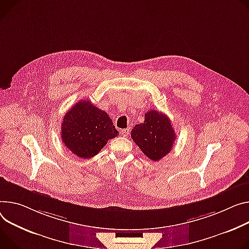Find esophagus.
I'll use <instances>...</instances> for the list:
<instances>
[{
  "mask_svg": "<svg viewBox=\"0 0 249 249\" xmlns=\"http://www.w3.org/2000/svg\"><path fill=\"white\" fill-rule=\"evenodd\" d=\"M130 127H127L126 129H122L120 132H121V134H122V136H124V137H126V136H128L129 135V133H130Z\"/></svg>",
  "mask_w": 249,
  "mask_h": 249,
  "instance_id": "34e87169",
  "label": "esophagus"
}]
</instances>
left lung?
Segmentation results:
<instances>
[{
  "label": "left lung",
  "mask_w": 249,
  "mask_h": 249,
  "mask_svg": "<svg viewBox=\"0 0 249 249\" xmlns=\"http://www.w3.org/2000/svg\"><path fill=\"white\" fill-rule=\"evenodd\" d=\"M131 138L150 160L157 162L172 151L176 134L168 116L155 109L146 113L143 123L133 127Z\"/></svg>",
  "instance_id": "obj_1"
}]
</instances>
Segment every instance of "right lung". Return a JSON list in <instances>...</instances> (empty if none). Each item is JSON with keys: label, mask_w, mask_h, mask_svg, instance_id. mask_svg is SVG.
Here are the masks:
<instances>
[{"label": "right lung", "mask_w": 249, "mask_h": 249, "mask_svg": "<svg viewBox=\"0 0 249 249\" xmlns=\"http://www.w3.org/2000/svg\"><path fill=\"white\" fill-rule=\"evenodd\" d=\"M107 112L88 100L78 101L65 113L61 124L62 142L74 155L90 159L97 155L108 140L118 137Z\"/></svg>", "instance_id": "add662e5"}]
</instances>
